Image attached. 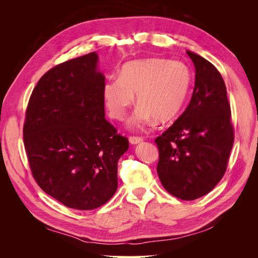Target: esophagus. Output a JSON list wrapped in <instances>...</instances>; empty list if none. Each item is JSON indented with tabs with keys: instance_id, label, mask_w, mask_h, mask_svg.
<instances>
[{
	"instance_id": "esophagus-1",
	"label": "esophagus",
	"mask_w": 258,
	"mask_h": 258,
	"mask_svg": "<svg viewBox=\"0 0 258 258\" xmlns=\"http://www.w3.org/2000/svg\"><path fill=\"white\" fill-rule=\"evenodd\" d=\"M129 142L132 145H136L139 143H142L143 142V139L142 138H138V137H130L129 138Z\"/></svg>"
}]
</instances>
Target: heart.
<instances>
[{
    "instance_id": "heart-1",
    "label": "heart",
    "mask_w": 258,
    "mask_h": 258,
    "mask_svg": "<svg viewBox=\"0 0 258 258\" xmlns=\"http://www.w3.org/2000/svg\"><path fill=\"white\" fill-rule=\"evenodd\" d=\"M191 83V71L184 62L165 58L129 61L120 68L119 79L104 84V103L108 115L121 120L137 95L139 105L128 126L143 128L154 119L166 122L176 117L189 95Z\"/></svg>"
}]
</instances>
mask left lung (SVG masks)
Masks as SVG:
<instances>
[{
  "label": "left lung",
  "instance_id": "8db88e82",
  "mask_svg": "<svg viewBox=\"0 0 258 258\" xmlns=\"http://www.w3.org/2000/svg\"><path fill=\"white\" fill-rule=\"evenodd\" d=\"M186 52L196 70L190 102L155 142L162 186L178 199L195 200L222 179L233 144V129L221 73L204 57Z\"/></svg>",
  "mask_w": 258,
  "mask_h": 258
}]
</instances>
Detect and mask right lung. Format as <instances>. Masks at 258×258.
<instances>
[{"label":"right lung","mask_w":258,"mask_h":258,"mask_svg":"<svg viewBox=\"0 0 258 258\" xmlns=\"http://www.w3.org/2000/svg\"><path fill=\"white\" fill-rule=\"evenodd\" d=\"M97 52L44 74L31 95L23 141L38 186L62 205L93 210L117 189L127 138L105 119L104 75Z\"/></svg>","instance_id":"right-lung-1"}]
</instances>
